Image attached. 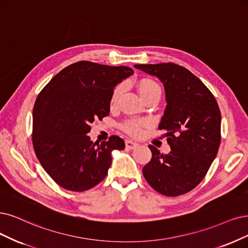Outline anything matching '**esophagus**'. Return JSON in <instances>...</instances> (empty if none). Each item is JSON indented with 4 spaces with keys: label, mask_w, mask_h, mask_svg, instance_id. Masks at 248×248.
Masks as SVG:
<instances>
[{
    "label": "esophagus",
    "mask_w": 248,
    "mask_h": 248,
    "mask_svg": "<svg viewBox=\"0 0 248 248\" xmlns=\"http://www.w3.org/2000/svg\"><path fill=\"white\" fill-rule=\"evenodd\" d=\"M137 146H138V144L133 142V141H131V140H126V141H125V147H126L127 149L133 150V149H135V148L137 147Z\"/></svg>",
    "instance_id": "esophagus-1"
}]
</instances>
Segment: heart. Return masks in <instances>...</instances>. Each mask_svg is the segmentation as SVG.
Wrapping results in <instances>:
<instances>
[{
	"instance_id": "1",
	"label": "heart",
	"mask_w": 248,
	"mask_h": 248,
	"mask_svg": "<svg viewBox=\"0 0 248 248\" xmlns=\"http://www.w3.org/2000/svg\"><path fill=\"white\" fill-rule=\"evenodd\" d=\"M137 86H138L140 94L145 101L148 99H156L158 101L162 95V89L160 85L152 78H142L138 81ZM123 85H117L113 89L111 97H110V104L115 105L117 103V100L123 93ZM147 124L148 123L143 121V119H127L121 124V127L124 133L137 138V137H140L142 135L143 127Z\"/></svg>"
}]
</instances>
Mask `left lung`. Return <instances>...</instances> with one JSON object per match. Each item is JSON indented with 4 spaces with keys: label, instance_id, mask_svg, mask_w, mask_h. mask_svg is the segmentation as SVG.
<instances>
[{
    "label": "left lung",
    "instance_id": "1",
    "mask_svg": "<svg viewBox=\"0 0 248 248\" xmlns=\"http://www.w3.org/2000/svg\"><path fill=\"white\" fill-rule=\"evenodd\" d=\"M137 69L157 77L164 86L167 108L158 129L167 131L171 151L153 145L143 176L158 193H188L203 180L221 144V111L207 87L187 68L173 63L138 64Z\"/></svg>",
    "mask_w": 248,
    "mask_h": 248
}]
</instances>
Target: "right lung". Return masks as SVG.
Here are the masks:
<instances>
[{"label": "right lung", "instance_id": "right-lung-1", "mask_svg": "<svg viewBox=\"0 0 248 248\" xmlns=\"http://www.w3.org/2000/svg\"><path fill=\"white\" fill-rule=\"evenodd\" d=\"M133 73L126 66L78 61L40 92L32 111V145L42 167L60 187L73 192L95 187L111 166V151L124 149L118 136L93 143L87 134L95 119L109 114L114 87Z\"/></svg>", "mask_w": 248, "mask_h": 248}]
</instances>
